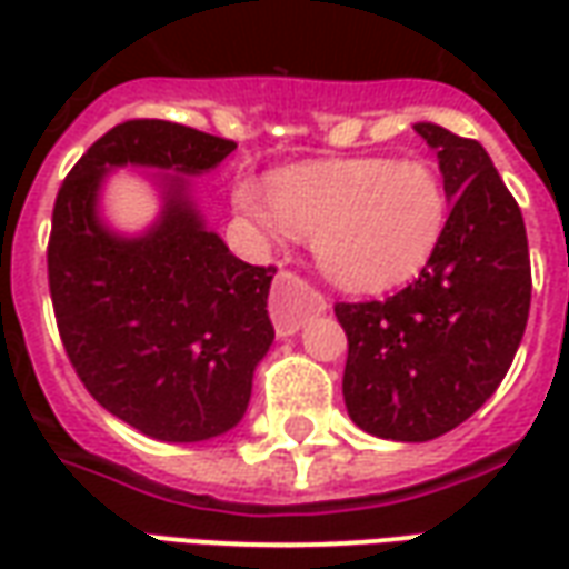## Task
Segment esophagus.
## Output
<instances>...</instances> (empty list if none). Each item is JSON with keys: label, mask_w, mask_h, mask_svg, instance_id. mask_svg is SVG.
Wrapping results in <instances>:
<instances>
[{"label": "esophagus", "mask_w": 569, "mask_h": 569, "mask_svg": "<svg viewBox=\"0 0 569 569\" xmlns=\"http://www.w3.org/2000/svg\"><path fill=\"white\" fill-rule=\"evenodd\" d=\"M322 310H326V298L305 277H298L292 271L277 273L271 289V320L280 338L296 335L301 329V322L313 317V313H322Z\"/></svg>", "instance_id": "1"}]
</instances>
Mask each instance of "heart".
<instances>
[{"label": "heart", "instance_id": "obj_1", "mask_svg": "<svg viewBox=\"0 0 569 569\" xmlns=\"http://www.w3.org/2000/svg\"><path fill=\"white\" fill-rule=\"evenodd\" d=\"M237 210L268 234L313 237L317 261L350 289L408 280L439 247L448 188L423 158H347L292 167L268 191L240 182Z\"/></svg>", "mask_w": 569, "mask_h": 569}]
</instances>
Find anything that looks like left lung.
<instances>
[{
	"label": "left lung",
	"instance_id": "8db88e82",
	"mask_svg": "<svg viewBox=\"0 0 569 569\" xmlns=\"http://www.w3.org/2000/svg\"><path fill=\"white\" fill-rule=\"evenodd\" d=\"M439 154L451 216L415 283L383 301H338L345 406L371 436L429 441L485 406L530 313L525 219L481 142L415 124Z\"/></svg>",
	"mask_w": 569,
	"mask_h": 569
}]
</instances>
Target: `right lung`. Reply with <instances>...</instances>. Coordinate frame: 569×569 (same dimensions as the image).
<instances>
[{
	"instance_id": "add662e5",
	"label": "right lung",
	"mask_w": 569,
	"mask_h": 569,
	"mask_svg": "<svg viewBox=\"0 0 569 569\" xmlns=\"http://www.w3.org/2000/svg\"><path fill=\"white\" fill-rule=\"evenodd\" d=\"M234 149L186 124L133 118L93 142L57 191L48 286L63 350L84 390L151 439L203 441L240 423L252 371L273 341L277 268L231 256L179 176L142 237L112 234L97 216V191L112 167L194 176Z\"/></svg>"
}]
</instances>
